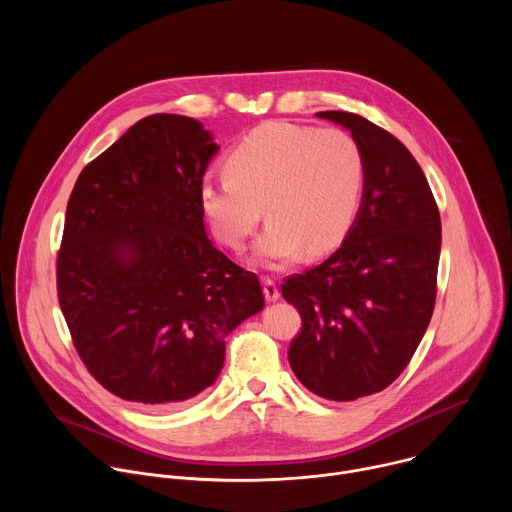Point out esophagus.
<instances>
[{
  "mask_svg": "<svg viewBox=\"0 0 512 512\" xmlns=\"http://www.w3.org/2000/svg\"><path fill=\"white\" fill-rule=\"evenodd\" d=\"M263 294H265V300H267V302L279 300V287H277V283H275L271 277H265V279H263Z\"/></svg>",
  "mask_w": 512,
  "mask_h": 512,
  "instance_id": "obj_1",
  "label": "esophagus"
}]
</instances>
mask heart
Masks as SVG:
<instances>
[{
    "label": "heart",
    "mask_w": 512,
    "mask_h": 512,
    "mask_svg": "<svg viewBox=\"0 0 512 512\" xmlns=\"http://www.w3.org/2000/svg\"><path fill=\"white\" fill-rule=\"evenodd\" d=\"M227 176L204 180L198 202L216 241L241 251L269 221L255 261L281 267L302 255L336 249L352 229L364 188L367 156L340 127L267 121L241 137L225 160Z\"/></svg>",
    "instance_id": "obj_1"
}]
</instances>
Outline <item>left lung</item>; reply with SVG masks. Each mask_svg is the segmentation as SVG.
Returning <instances> with one entry per match:
<instances>
[{"instance_id": "8db88e82", "label": "left lung", "mask_w": 512, "mask_h": 512, "mask_svg": "<svg viewBox=\"0 0 512 512\" xmlns=\"http://www.w3.org/2000/svg\"><path fill=\"white\" fill-rule=\"evenodd\" d=\"M316 115L360 141L367 188L342 245L281 283V296L302 316L287 358L312 393L354 401L387 389L427 330L442 221L423 170L395 135L356 113Z\"/></svg>"}]
</instances>
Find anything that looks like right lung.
Masks as SVG:
<instances>
[{"mask_svg": "<svg viewBox=\"0 0 512 512\" xmlns=\"http://www.w3.org/2000/svg\"><path fill=\"white\" fill-rule=\"evenodd\" d=\"M216 152L200 121L156 113L70 192L58 304L87 371L125 401L196 397L223 369L225 338L263 310L259 277L206 237L198 188Z\"/></svg>", "mask_w": 512, "mask_h": 512, "instance_id": "obj_1", "label": "right lung"}]
</instances>
